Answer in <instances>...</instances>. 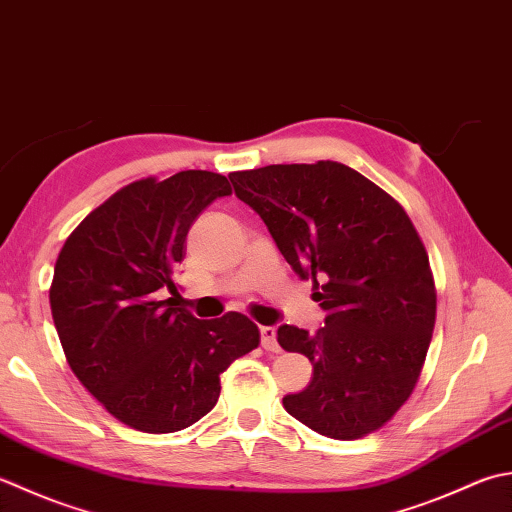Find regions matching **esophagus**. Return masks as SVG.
Returning a JSON list of instances; mask_svg holds the SVG:
<instances>
[{
  "mask_svg": "<svg viewBox=\"0 0 512 512\" xmlns=\"http://www.w3.org/2000/svg\"><path fill=\"white\" fill-rule=\"evenodd\" d=\"M259 333H262V346L266 350H273V353H279L277 330L273 326H262V328H259Z\"/></svg>",
  "mask_w": 512,
  "mask_h": 512,
  "instance_id": "1",
  "label": "esophagus"
}]
</instances>
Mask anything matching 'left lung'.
Listing matches in <instances>:
<instances>
[{
  "label": "left lung",
  "mask_w": 512,
  "mask_h": 512,
  "mask_svg": "<svg viewBox=\"0 0 512 512\" xmlns=\"http://www.w3.org/2000/svg\"><path fill=\"white\" fill-rule=\"evenodd\" d=\"M235 195L264 219L295 273L313 277L326 324L279 326L277 342L313 364L284 408L315 433L359 439L413 395L433 339L437 290L406 210L339 162L230 173Z\"/></svg>",
  "instance_id": "1"
}]
</instances>
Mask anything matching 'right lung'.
<instances>
[{"mask_svg": "<svg viewBox=\"0 0 512 512\" xmlns=\"http://www.w3.org/2000/svg\"><path fill=\"white\" fill-rule=\"evenodd\" d=\"M233 193L210 170L119 188L84 217L55 262L50 310L66 362L119 422L142 433H175L213 410L219 375L259 346L242 313L197 319L159 299L177 293L195 217Z\"/></svg>", "mask_w": 512, "mask_h": 512, "instance_id": "obj_1", "label": "right lung"}]
</instances>
